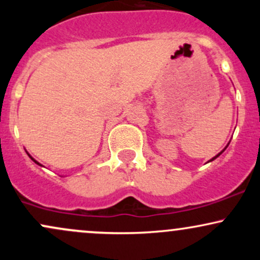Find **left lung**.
<instances>
[{
    "instance_id": "obj_1",
    "label": "left lung",
    "mask_w": 260,
    "mask_h": 260,
    "mask_svg": "<svg viewBox=\"0 0 260 260\" xmlns=\"http://www.w3.org/2000/svg\"><path fill=\"white\" fill-rule=\"evenodd\" d=\"M229 144H230V143H229ZM226 148H228V147H226ZM226 148H225V149H226ZM225 149H223V150H221V151H220V153H219V154H217V155H216V156H214V157H213V159H210V160H209V161H213V160H215L217 156H220V155H221V154L223 153V151H225Z\"/></svg>"
}]
</instances>
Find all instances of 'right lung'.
I'll return each mask as SVG.
<instances>
[{
    "label": "right lung",
    "instance_id": "1",
    "mask_svg": "<svg viewBox=\"0 0 260 260\" xmlns=\"http://www.w3.org/2000/svg\"><path fill=\"white\" fill-rule=\"evenodd\" d=\"M29 156H30V155H29ZM30 159H31L32 161H34V162H35V164H38V165H40V164H39V162H38V161H35L34 159H32V157H31V156H30ZM40 166H41V165H40Z\"/></svg>",
    "mask_w": 260,
    "mask_h": 260
}]
</instances>
